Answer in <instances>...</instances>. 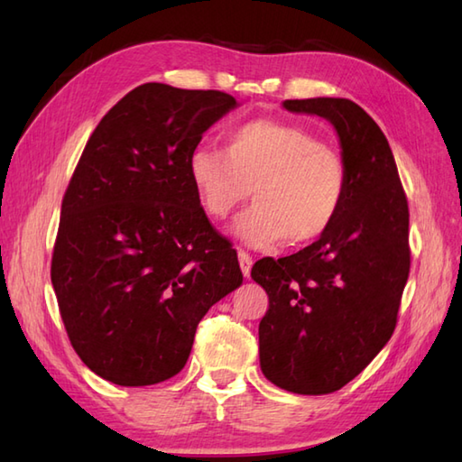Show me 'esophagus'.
<instances>
[{
    "label": "esophagus",
    "mask_w": 462,
    "mask_h": 462,
    "mask_svg": "<svg viewBox=\"0 0 462 462\" xmlns=\"http://www.w3.org/2000/svg\"><path fill=\"white\" fill-rule=\"evenodd\" d=\"M238 260H240V270L244 273V278H250L252 272V256L246 250H238Z\"/></svg>",
    "instance_id": "obj_1"
}]
</instances>
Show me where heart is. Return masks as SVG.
Returning <instances> with one entry per match:
<instances>
[{
	"label": "heart",
	"instance_id": "1",
	"mask_svg": "<svg viewBox=\"0 0 462 462\" xmlns=\"http://www.w3.org/2000/svg\"><path fill=\"white\" fill-rule=\"evenodd\" d=\"M186 166L202 210L214 220H224L252 192L256 204L238 216L234 232L258 248L282 238H321L336 224L349 189L339 151L306 126L268 119L234 126L224 151L196 146Z\"/></svg>",
	"mask_w": 462,
	"mask_h": 462
}]
</instances>
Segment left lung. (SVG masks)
Returning <instances> with one entry per match:
<instances>
[{
  "mask_svg": "<svg viewBox=\"0 0 462 462\" xmlns=\"http://www.w3.org/2000/svg\"><path fill=\"white\" fill-rule=\"evenodd\" d=\"M291 113L328 119L349 169L336 224L291 256L262 258L252 278L268 293L260 367L273 385L326 395L385 347L411 268L409 204L379 125L349 99H290Z\"/></svg>",
  "mask_w": 462,
  "mask_h": 462,
  "instance_id": "left-lung-1",
  "label": "left lung"
}]
</instances>
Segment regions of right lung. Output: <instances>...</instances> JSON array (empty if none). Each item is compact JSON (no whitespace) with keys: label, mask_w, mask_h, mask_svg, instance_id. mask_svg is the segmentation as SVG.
<instances>
[{"label":"right lung","mask_w":462,"mask_h":462,"mask_svg":"<svg viewBox=\"0 0 462 462\" xmlns=\"http://www.w3.org/2000/svg\"><path fill=\"white\" fill-rule=\"evenodd\" d=\"M234 106L222 91L136 87L97 125L69 180L53 290L77 356L115 385L174 377L206 311L242 283L186 166Z\"/></svg>","instance_id":"right-lung-1"}]
</instances>
